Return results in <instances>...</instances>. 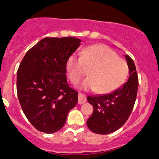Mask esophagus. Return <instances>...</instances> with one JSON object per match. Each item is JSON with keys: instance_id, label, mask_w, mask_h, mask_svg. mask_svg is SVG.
<instances>
[{"instance_id": "esophagus-1", "label": "esophagus", "mask_w": 159, "mask_h": 159, "mask_svg": "<svg viewBox=\"0 0 159 159\" xmlns=\"http://www.w3.org/2000/svg\"><path fill=\"white\" fill-rule=\"evenodd\" d=\"M87 98H86L85 94H82V93H79L78 94V104L79 105H82V104L85 103Z\"/></svg>"}]
</instances>
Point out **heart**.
Returning a JSON list of instances; mask_svg holds the SVG:
<instances>
[{
  "label": "heart",
  "instance_id": "b5f03b06",
  "mask_svg": "<svg viewBox=\"0 0 159 159\" xmlns=\"http://www.w3.org/2000/svg\"><path fill=\"white\" fill-rule=\"evenodd\" d=\"M67 70L70 81L75 84L84 78L88 70L89 77L80 84V88L108 94L124 84L129 66L110 48L98 44L87 48L81 57L70 56L67 62Z\"/></svg>",
  "mask_w": 159,
  "mask_h": 159
}]
</instances>
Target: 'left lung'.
<instances>
[{
	"instance_id": "8db88e82",
	"label": "left lung",
	"mask_w": 159,
	"mask_h": 159,
	"mask_svg": "<svg viewBox=\"0 0 159 159\" xmlns=\"http://www.w3.org/2000/svg\"><path fill=\"white\" fill-rule=\"evenodd\" d=\"M125 58L129 68L127 82L108 94L87 98L94 108L87 125L96 134H108L119 129L129 119L134 108L139 78L132 59L129 55H125Z\"/></svg>"
}]
</instances>
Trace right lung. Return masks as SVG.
Returning a JSON list of instances; mask_svg holds the SVG:
<instances>
[{
  "instance_id": "add662e5",
  "label": "right lung",
  "mask_w": 159,
  "mask_h": 159,
  "mask_svg": "<svg viewBox=\"0 0 159 159\" xmlns=\"http://www.w3.org/2000/svg\"><path fill=\"white\" fill-rule=\"evenodd\" d=\"M78 38H45L30 48L17 73V93L25 116L37 130L51 134L62 129L78 94L67 81L66 67Z\"/></svg>"
}]
</instances>
